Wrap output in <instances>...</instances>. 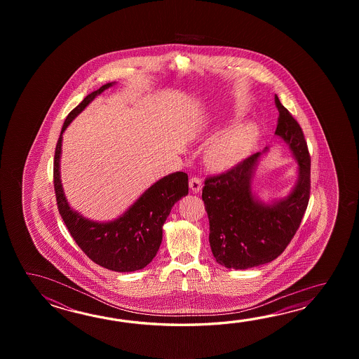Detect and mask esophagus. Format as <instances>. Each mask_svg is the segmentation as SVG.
I'll list each match as a JSON object with an SVG mask.
<instances>
[{
	"label": "esophagus",
	"mask_w": 359,
	"mask_h": 359,
	"mask_svg": "<svg viewBox=\"0 0 359 359\" xmlns=\"http://www.w3.org/2000/svg\"><path fill=\"white\" fill-rule=\"evenodd\" d=\"M201 187H203V181H201V178L198 176L191 177L190 178V189L192 192H198V191L201 190Z\"/></svg>",
	"instance_id": "1"
}]
</instances>
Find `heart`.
<instances>
[{
  "label": "heart",
  "instance_id": "heart-1",
  "mask_svg": "<svg viewBox=\"0 0 359 359\" xmlns=\"http://www.w3.org/2000/svg\"><path fill=\"white\" fill-rule=\"evenodd\" d=\"M255 137L257 127L250 123L229 128L208 147L206 161L214 168L231 167L250 151Z\"/></svg>",
  "mask_w": 359,
  "mask_h": 359
}]
</instances>
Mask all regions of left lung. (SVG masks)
Returning <instances> with one entry per match:
<instances>
[{
  "label": "left lung",
  "mask_w": 359,
  "mask_h": 359,
  "mask_svg": "<svg viewBox=\"0 0 359 359\" xmlns=\"http://www.w3.org/2000/svg\"><path fill=\"white\" fill-rule=\"evenodd\" d=\"M280 116L276 135L283 138L299 164L297 186L272 205L254 198L252 177L260 153L229 170L208 176L203 187L209 218V243L215 260L226 268L248 269L276 259L295 236L311 195V155L304 133L275 96Z\"/></svg>",
  "instance_id": "8db88e82"
}]
</instances>
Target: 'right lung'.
Returning a JSON list of instances; mask_svg holds the SVG:
<instances>
[{
  "label": "right lung",
  "mask_w": 359,
  "mask_h": 359,
  "mask_svg": "<svg viewBox=\"0 0 359 359\" xmlns=\"http://www.w3.org/2000/svg\"><path fill=\"white\" fill-rule=\"evenodd\" d=\"M110 86L113 82L101 86L99 90L86 96L62 124L55 149V196L59 213L70 235L92 262L115 272H133L145 268L156 255L163 238V224L172 206L189 194V176L184 172H176L163 177L113 222L88 221L70 209L61 187L59 172L62 133L76 115Z\"/></svg>",
  "instance_id": "right-lung-1"
}]
</instances>
